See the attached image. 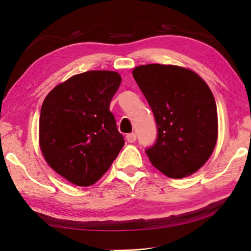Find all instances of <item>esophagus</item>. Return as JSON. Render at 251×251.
<instances>
[{
	"label": "esophagus",
	"mask_w": 251,
	"mask_h": 251,
	"mask_svg": "<svg viewBox=\"0 0 251 251\" xmlns=\"http://www.w3.org/2000/svg\"><path fill=\"white\" fill-rule=\"evenodd\" d=\"M126 139H127V141H128V142L134 143L136 141V139H137V136H136L135 132H131V134H128V135L126 136Z\"/></svg>",
	"instance_id": "esophagus-1"
}]
</instances>
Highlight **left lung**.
Wrapping results in <instances>:
<instances>
[{
	"mask_svg": "<svg viewBox=\"0 0 251 251\" xmlns=\"http://www.w3.org/2000/svg\"><path fill=\"white\" fill-rule=\"evenodd\" d=\"M132 76L157 126L155 143L146 150L150 162L169 178L194 174L217 143V105L210 88L195 72L172 65L139 66Z\"/></svg>",
	"mask_w": 251,
	"mask_h": 251,
	"instance_id": "8db88e82",
	"label": "left lung"
}]
</instances>
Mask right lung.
I'll list each match as a JSON object with an SVG mask.
<instances>
[{
	"mask_svg": "<svg viewBox=\"0 0 251 251\" xmlns=\"http://www.w3.org/2000/svg\"><path fill=\"white\" fill-rule=\"evenodd\" d=\"M114 71H87L51 90L42 104L40 147L57 174L79 186L102 177L124 147L110 102L121 85Z\"/></svg>",
	"mask_w": 251,
	"mask_h": 251,
	"instance_id": "obj_1",
	"label": "right lung"
}]
</instances>
